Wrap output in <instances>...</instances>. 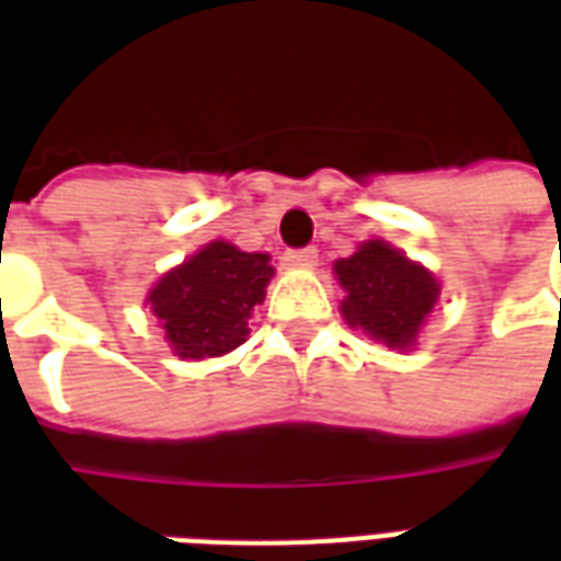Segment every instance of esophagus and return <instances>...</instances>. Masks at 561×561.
Segmentation results:
<instances>
[{
    "label": "esophagus",
    "instance_id": "34e87169",
    "mask_svg": "<svg viewBox=\"0 0 561 561\" xmlns=\"http://www.w3.org/2000/svg\"><path fill=\"white\" fill-rule=\"evenodd\" d=\"M285 261H288L291 267H316L318 249L316 245H306V249H288V252H285Z\"/></svg>",
    "mask_w": 561,
    "mask_h": 561
}]
</instances>
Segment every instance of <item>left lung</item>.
<instances>
[{"label": "left lung", "mask_w": 561, "mask_h": 561, "mask_svg": "<svg viewBox=\"0 0 561 561\" xmlns=\"http://www.w3.org/2000/svg\"><path fill=\"white\" fill-rule=\"evenodd\" d=\"M336 276L348 291L342 316L352 328H364L388 348L414 345L417 328L438 297L433 273L412 264L400 249L369 240L352 257L336 261Z\"/></svg>", "instance_id": "8db88e82"}]
</instances>
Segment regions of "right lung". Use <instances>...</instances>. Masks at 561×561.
<instances>
[{
  "label": "right lung",
  "instance_id": "obj_1",
  "mask_svg": "<svg viewBox=\"0 0 561 561\" xmlns=\"http://www.w3.org/2000/svg\"><path fill=\"white\" fill-rule=\"evenodd\" d=\"M273 267L261 252L209 243L149 291L152 312L180 357H219L249 336V312L264 300Z\"/></svg>",
  "mask_w": 561,
  "mask_h": 561
}]
</instances>
